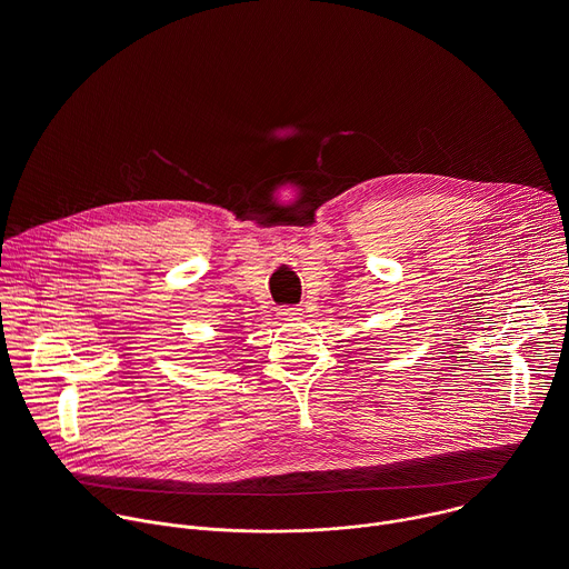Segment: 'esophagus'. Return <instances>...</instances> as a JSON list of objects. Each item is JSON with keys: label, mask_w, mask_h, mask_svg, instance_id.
Listing matches in <instances>:
<instances>
[{"label": "esophagus", "mask_w": 569, "mask_h": 569, "mask_svg": "<svg viewBox=\"0 0 569 569\" xmlns=\"http://www.w3.org/2000/svg\"><path fill=\"white\" fill-rule=\"evenodd\" d=\"M299 308H295V306H281L279 308V317L281 319H299Z\"/></svg>", "instance_id": "1"}]
</instances>
